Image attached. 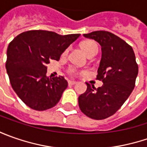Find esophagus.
<instances>
[{
	"label": "esophagus",
	"mask_w": 147,
	"mask_h": 147,
	"mask_svg": "<svg viewBox=\"0 0 147 147\" xmlns=\"http://www.w3.org/2000/svg\"><path fill=\"white\" fill-rule=\"evenodd\" d=\"M77 82L75 81H69V85H74Z\"/></svg>",
	"instance_id": "esophagus-1"
}]
</instances>
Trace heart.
Masks as SVG:
<instances>
[{
	"instance_id": "heart-1",
	"label": "heart",
	"mask_w": 147,
	"mask_h": 147,
	"mask_svg": "<svg viewBox=\"0 0 147 147\" xmlns=\"http://www.w3.org/2000/svg\"><path fill=\"white\" fill-rule=\"evenodd\" d=\"M81 47H82V51L87 54L88 56L92 55V54H96L98 51V45L94 41H85V42H83L81 44ZM66 52H67V51H65V53ZM69 73L71 74H75L78 73V70L74 67H70L69 69Z\"/></svg>"
}]
</instances>
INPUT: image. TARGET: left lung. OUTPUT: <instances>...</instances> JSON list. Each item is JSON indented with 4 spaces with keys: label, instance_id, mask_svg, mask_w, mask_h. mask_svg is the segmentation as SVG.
Here are the masks:
<instances>
[{
    "label": "left lung",
    "instance_id": "obj_1",
    "mask_svg": "<svg viewBox=\"0 0 147 147\" xmlns=\"http://www.w3.org/2000/svg\"><path fill=\"white\" fill-rule=\"evenodd\" d=\"M101 47V59L96 78L103 82L97 89L87 82V91L78 97L79 108L94 119L113 115L128 98L135 87L138 65L131 46L107 31L83 34Z\"/></svg>",
    "mask_w": 147,
    "mask_h": 147
}]
</instances>
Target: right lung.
I'll list each match as a JSON object with an SVG mask.
<instances>
[{
	"mask_svg": "<svg viewBox=\"0 0 147 147\" xmlns=\"http://www.w3.org/2000/svg\"><path fill=\"white\" fill-rule=\"evenodd\" d=\"M80 36L59 35L45 30L19 34L9 44L5 68L11 87L23 102L35 110H46L59 102L68 82L62 76H47L51 59L61 54Z\"/></svg>",
	"mask_w": 147,
	"mask_h": 147,
	"instance_id": "right-lung-1",
	"label": "right lung"
}]
</instances>
